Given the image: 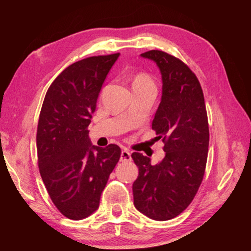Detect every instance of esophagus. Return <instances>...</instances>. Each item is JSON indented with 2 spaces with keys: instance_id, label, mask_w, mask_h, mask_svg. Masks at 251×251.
Masks as SVG:
<instances>
[{
  "instance_id": "obj_1",
  "label": "esophagus",
  "mask_w": 251,
  "mask_h": 251,
  "mask_svg": "<svg viewBox=\"0 0 251 251\" xmlns=\"http://www.w3.org/2000/svg\"><path fill=\"white\" fill-rule=\"evenodd\" d=\"M131 161V155H130V152L125 149V150H123L121 153V162H129Z\"/></svg>"
}]
</instances>
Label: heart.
<instances>
[{
	"label": "heart",
	"instance_id": "1",
	"mask_svg": "<svg viewBox=\"0 0 251 251\" xmlns=\"http://www.w3.org/2000/svg\"><path fill=\"white\" fill-rule=\"evenodd\" d=\"M131 86L134 90H139L148 87H155L154 86L153 79L147 73H137L134 78H132Z\"/></svg>",
	"mask_w": 251,
	"mask_h": 251
}]
</instances>
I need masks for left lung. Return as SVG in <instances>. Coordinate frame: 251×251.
<instances>
[{"label": "left lung", "mask_w": 251, "mask_h": 251, "mask_svg": "<svg viewBox=\"0 0 251 251\" xmlns=\"http://www.w3.org/2000/svg\"><path fill=\"white\" fill-rule=\"evenodd\" d=\"M156 62L162 73L163 95L152 129L163 139L165 157L151 158L134 152L139 168L132 184L135 207L153 220L177 217L193 201L204 178L209 127L204 94L195 73L179 58L162 50L141 54Z\"/></svg>", "instance_id": "8db88e82"}]
</instances>
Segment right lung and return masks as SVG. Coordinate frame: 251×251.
Listing matches in <instances>:
<instances>
[{"mask_svg": "<svg viewBox=\"0 0 251 251\" xmlns=\"http://www.w3.org/2000/svg\"><path fill=\"white\" fill-rule=\"evenodd\" d=\"M120 52L72 63L51 83L42 105L36 132L37 164L51 201L71 220H82L99 207L121 148L90 145L88 125L101 86Z\"/></svg>", "mask_w": 251, "mask_h": 251, "instance_id": "add662e5", "label": "right lung"}]
</instances>
